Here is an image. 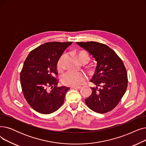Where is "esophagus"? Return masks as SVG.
I'll use <instances>...</instances> for the list:
<instances>
[{
	"instance_id": "obj_1",
	"label": "esophagus",
	"mask_w": 146,
	"mask_h": 146,
	"mask_svg": "<svg viewBox=\"0 0 146 146\" xmlns=\"http://www.w3.org/2000/svg\"><path fill=\"white\" fill-rule=\"evenodd\" d=\"M72 88H74V89H81L82 88V87H81V86H76V87H73Z\"/></svg>"
}]
</instances>
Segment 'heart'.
I'll return each instance as SVG.
<instances>
[{
  "label": "heart",
  "instance_id": "obj_1",
  "mask_svg": "<svg viewBox=\"0 0 146 146\" xmlns=\"http://www.w3.org/2000/svg\"><path fill=\"white\" fill-rule=\"evenodd\" d=\"M67 55L65 53L62 54L58 62V68L59 70H62L65 68V60ZM77 58L80 63H88L90 60L88 55L84 52H80L77 55ZM86 79V76L81 72H73L72 71H67L62 75L61 80L64 84L68 86H76L80 84Z\"/></svg>",
  "mask_w": 146,
  "mask_h": 146
}]
</instances>
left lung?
I'll return each mask as SVG.
<instances>
[{
  "label": "left lung",
  "instance_id": "8db88e82",
  "mask_svg": "<svg viewBox=\"0 0 146 146\" xmlns=\"http://www.w3.org/2000/svg\"><path fill=\"white\" fill-rule=\"evenodd\" d=\"M95 59L96 71L90 81L96 85L85 99L94 112L104 113L112 110L121 100L127 85V72L122 60L107 45L95 41L77 42Z\"/></svg>",
  "mask_w": 146,
  "mask_h": 146
}]
</instances>
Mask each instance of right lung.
Returning a JSON list of instances; mask_svg holds the SVG:
<instances>
[{
	"mask_svg": "<svg viewBox=\"0 0 146 146\" xmlns=\"http://www.w3.org/2000/svg\"><path fill=\"white\" fill-rule=\"evenodd\" d=\"M72 42L46 43L31 51L20 74L24 98L30 106L42 114H50L64 103L69 88L57 87L56 66L59 59Z\"/></svg>",
	"mask_w": 146,
	"mask_h": 146,
	"instance_id": "obj_1",
	"label": "right lung"
}]
</instances>
